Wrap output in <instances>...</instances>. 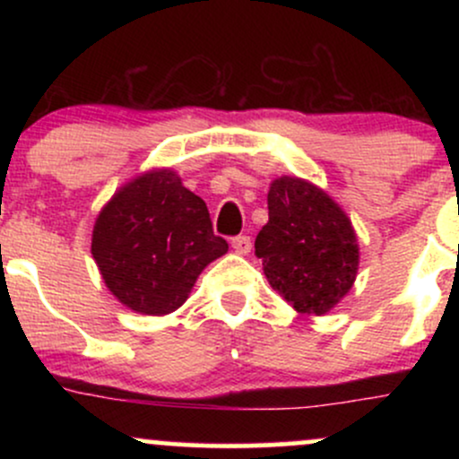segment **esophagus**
Listing matches in <instances>:
<instances>
[{
  "mask_svg": "<svg viewBox=\"0 0 459 459\" xmlns=\"http://www.w3.org/2000/svg\"><path fill=\"white\" fill-rule=\"evenodd\" d=\"M230 246H233V250L237 252V255H247V252H250V247H252V239L247 235L233 237Z\"/></svg>",
  "mask_w": 459,
  "mask_h": 459,
  "instance_id": "34e87169",
  "label": "esophagus"
}]
</instances>
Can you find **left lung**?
Returning <instances> with one entry per match:
<instances>
[{
	"label": "left lung",
	"mask_w": 459,
	"mask_h": 459,
	"mask_svg": "<svg viewBox=\"0 0 459 459\" xmlns=\"http://www.w3.org/2000/svg\"><path fill=\"white\" fill-rule=\"evenodd\" d=\"M267 209L270 222L255 241L267 281L298 313H328L358 272L350 218L328 194L298 177L272 183Z\"/></svg>",
	"instance_id": "1"
}]
</instances>
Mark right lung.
<instances>
[{
  "label": "right lung",
  "mask_w": 459,
  "mask_h": 459,
  "mask_svg": "<svg viewBox=\"0 0 459 459\" xmlns=\"http://www.w3.org/2000/svg\"><path fill=\"white\" fill-rule=\"evenodd\" d=\"M226 250L204 200L172 170L146 172L118 189L92 230V256L108 289L144 315L177 310L198 273Z\"/></svg>",
  "instance_id": "obj_1"
}]
</instances>
